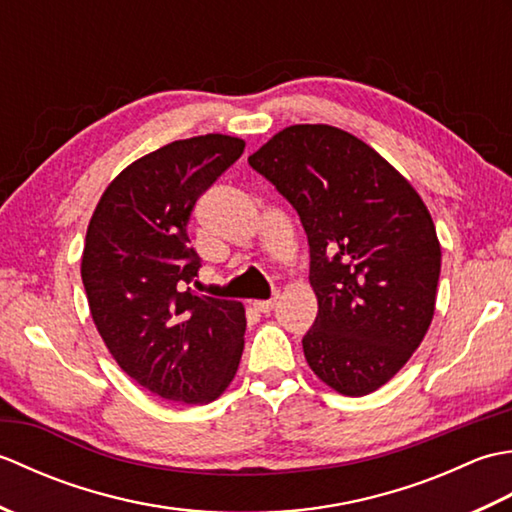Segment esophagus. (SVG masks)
Masks as SVG:
<instances>
[{
  "label": "esophagus",
  "mask_w": 512,
  "mask_h": 512,
  "mask_svg": "<svg viewBox=\"0 0 512 512\" xmlns=\"http://www.w3.org/2000/svg\"><path fill=\"white\" fill-rule=\"evenodd\" d=\"M277 299H279V295L275 292V295L270 297V299H259V301H253V308H255V310H259V312H270V310H273V308L277 306Z\"/></svg>",
  "instance_id": "obj_1"
}]
</instances>
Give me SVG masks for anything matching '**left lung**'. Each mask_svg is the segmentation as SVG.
Masks as SVG:
<instances>
[{"instance_id":"left-lung-1","label":"left lung","mask_w":512,"mask_h":512,"mask_svg":"<svg viewBox=\"0 0 512 512\" xmlns=\"http://www.w3.org/2000/svg\"><path fill=\"white\" fill-rule=\"evenodd\" d=\"M299 213L319 314L303 354L325 385L372 394L418 350L440 279V242L416 189L330 125H292L248 156Z\"/></svg>"}]
</instances>
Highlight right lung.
I'll list each match as a JSON object with an SVG mask.
<instances>
[{
  "label": "right lung",
  "instance_id": "1",
  "mask_svg": "<svg viewBox=\"0 0 512 512\" xmlns=\"http://www.w3.org/2000/svg\"><path fill=\"white\" fill-rule=\"evenodd\" d=\"M242 154L244 140L222 134L151 151L105 189L85 235L96 330L123 372L165 400H215L242 358L244 306L191 290L202 264L187 233L195 202Z\"/></svg>",
  "mask_w": 512,
  "mask_h": 512
}]
</instances>
